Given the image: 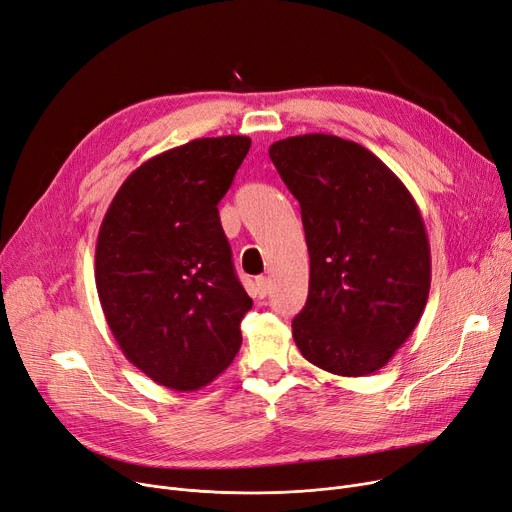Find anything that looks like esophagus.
<instances>
[{
  "mask_svg": "<svg viewBox=\"0 0 512 512\" xmlns=\"http://www.w3.org/2000/svg\"><path fill=\"white\" fill-rule=\"evenodd\" d=\"M254 289H256L258 297H266L268 291H270V281L266 277H258L256 283H254Z\"/></svg>",
  "mask_w": 512,
  "mask_h": 512,
  "instance_id": "esophagus-1",
  "label": "esophagus"
}]
</instances>
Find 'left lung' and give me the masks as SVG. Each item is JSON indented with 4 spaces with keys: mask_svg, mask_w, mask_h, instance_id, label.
Returning a JSON list of instances; mask_svg holds the SVG:
<instances>
[{
    "mask_svg": "<svg viewBox=\"0 0 512 512\" xmlns=\"http://www.w3.org/2000/svg\"><path fill=\"white\" fill-rule=\"evenodd\" d=\"M268 155L302 206L310 254L293 341L330 374L368 376L424 314L432 281L424 219L401 179L362 144L304 134L270 144Z\"/></svg>",
    "mask_w": 512,
    "mask_h": 512,
    "instance_id": "8db88e82",
    "label": "left lung"
}]
</instances>
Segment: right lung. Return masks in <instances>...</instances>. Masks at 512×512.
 <instances>
[{
  "instance_id": "1",
  "label": "right lung",
  "mask_w": 512,
  "mask_h": 512,
  "mask_svg": "<svg viewBox=\"0 0 512 512\" xmlns=\"http://www.w3.org/2000/svg\"><path fill=\"white\" fill-rule=\"evenodd\" d=\"M250 144L196 138L148 159L99 229L95 281L111 333L140 372L177 393L213 382L242 347L252 297L235 277L217 204Z\"/></svg>"
}]
</instances>
